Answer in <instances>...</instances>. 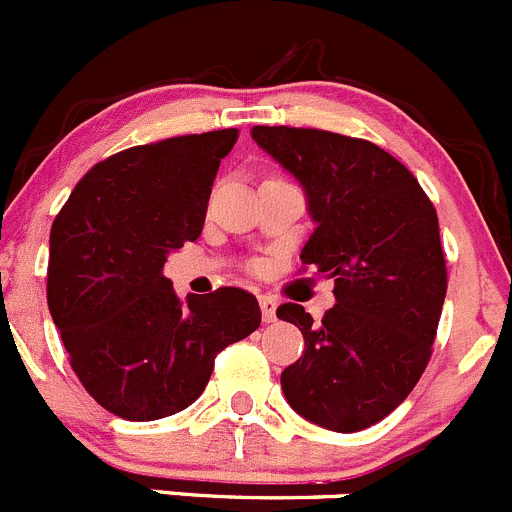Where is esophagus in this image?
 <instances>
[{"mask_svg":"<svg viewBox=\"0 0 512 512\" xmlns=\"http://www.w3.org/2000/svg\"><path fill=\"white\" fill-rule=\"evenodd\" d=\"M260 309H262V319H265L267 324L275 322V319H277L275 297H270V294H260Z\"/></svg>","mask_w":512,"mask_h":512,"instance_id":"34e87169","label":"esophagus"}]
</instances>
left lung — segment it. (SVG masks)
Listing matches in <instances>:
<instances>
[{
	"instance_id": "1",
	"label": "left lung",
	"mask_w": 512,
	"mask_h": 512,
	"mask_svg": "<svg viewBox=\"0 0 512 512\" xmlns=\"http://www.w3.org/2000/svg\"><path fill=\"white\" fill-rule=\"evenodd\" d=\"M252 138L302 183L317 227L299 257L334 277L337 297L322 324L302 304L277 309L304 337L282 391L329 431L374 426L433 352L448 287L436 208L404 163L364 138L289 126H255Z\"/></svg>"
}]
</instances>
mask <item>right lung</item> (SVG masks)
Returning <instances> with one entry per match:
<instances>
[{"mask_svg": "<svg viewBox=\"0 0 512 512\" xmlns=\"http://www.w3.org/2000/svg\"><path fill=\"white\" fill-rule=\"evenodd\" d=\"M235 141L223 128L126 148L79 180L51 225L49 312L84 389L126 421L188 409L215 356L262 322L245 289L180 302L163 275L168 252L200 237Z\"/></svg>", "mask_w": 512, "mask_h": 512, "instance_id": "add662e5", "label": "right lung"}]
</instances>
